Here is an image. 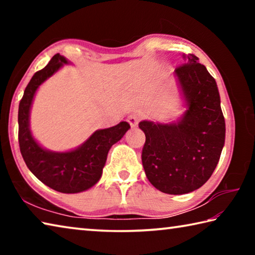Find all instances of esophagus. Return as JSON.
Returning a JSON list of instances; mask_svg holds the SVG:
<instances>
[{"label":"esophagus","instance_id":"obj_1","mask_svg":"<svg viewBox=\"0 0 255 255\" xmlns=\"http://www.w3.org/2000/svg\"><path fill=\"white\" fill-rule=\"evenodd\" d=\"M127 120H128V123H129V125H130L131 127H137L138 126V123H139V120H140V115L132 114V115L129 116Z\"/></svg>","mask_w":255,"mask_h":255}]
</instances>
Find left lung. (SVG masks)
<instances>
[{"instance_id":"1","label":"left lung","mask_w":255,"mask_h":255,"mask_svg":"<svg viewBox=\"0 0 255 255\" xmlns=\"http://www.w3.org/2000/svg\"><path fill=\"white\" fill-rule=\"evenodd\" d=\"M174 77L187 110L170 124L144 120L146 140L141 162L146 176L159 191L184 195L202 187L213 174L225 144V119L213 76L195 55Z\"/></svg>"}]
</instances>
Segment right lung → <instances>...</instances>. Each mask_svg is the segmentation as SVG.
<instances>
[{
	"mask_svg": "<svg viewBox=\"0 0 255 255\" xmlns=\"http://www.w3.org/2000/svg\"><path fill=\"white\" fill-rule=\"evenodd\" d=\"M70 62L56 54L45 68L34 73L19 105L20 152L32 174L47 187L63 193H77L92 188L102 175L108 152L130 126L122 122L114 127L94 131L83 144L68 152H53L38 144L30 130V109L37 90Z\"/></svg>",
	"mask_w": 255,
	"mask_h": 255,
	"instance_id": "1",
	"label": "right lung"
}]
</instances>
